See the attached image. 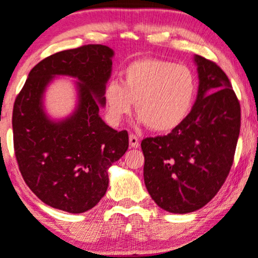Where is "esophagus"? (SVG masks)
Masks as SVG:
<instances>
[{"instance_id":"34e87169","label":"esophagus","mask_w":258,"mask_h":258,"mask_svg":"<svg viewBox=\"0 0 258 258\" xmlns=\"http://www.w3.org/2000/svg\"><path fill=\"white\" fill-rule=\"evenodd\" d=\"M130 146L132 147V148H138L140 147V140H138V137L134 134L130 135Z\"/></svg>"}]
</instances>
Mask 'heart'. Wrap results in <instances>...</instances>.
Segmentation results:
<instances>
[{
    "mask_svg": "<svg viewBox=\"0 0 258 258\" xmlns=\"http://www.w3.org/2000/svg\"><path fill=\"white\" fill-rule=\"evenodd\" d=\"M197 94V79L185 64L160 58H141L127 64L121 83L104 88L107 115L114 123L136 106L140 120L153 132H170L186 120Z\"/></svg>",
    "mask_w": 258,
    "mask_h": 258,
    "instance_id": "heart-1",
    "label": "heart"
}]
</instances>
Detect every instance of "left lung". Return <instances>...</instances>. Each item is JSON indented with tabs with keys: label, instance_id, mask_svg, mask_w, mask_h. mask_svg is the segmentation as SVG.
Instances as JSON below:
<instances>
[{
	"label": "left lung",
	"instance_id": "left-lung-1",
	"mask_svg": "<svg viewBox=\"0 0 258 258\" xmlns=\"http://www.w3.org/2000/svg\"><path fill=\"white\" fill-rule=\"evenodd\" d=\"M200 86L186 120L166 136L147 137L143 176L155 203L170 213H191L218 194L234 161L241 110L224 71L195 56Z\"/></svg>",
	"mask_w": 258,
	"mask_h": 258
}]
</instances>
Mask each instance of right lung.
<instances>
[{"mask_svg": "<svg viewBox=\"0 0 258 258\" xmlns=\"http://www.w3.org/2000/svg\"><path fill=\"white\" fill-rule=\"evenodd\" d=\"M114 51L83 45L60 51L29 72L13 106V143L22 176L50 207L83 213L98 205L109 186L107 169L128 148L127 131L101 120L104 88L111 76ZM55 75L77 78L79 105L62 121L44 114L42 98Z\"/></svg>", "mask_w": 258, "mask_h": 258, "instance_id": "add662e5", "label": "right lung"}]
</instances>
